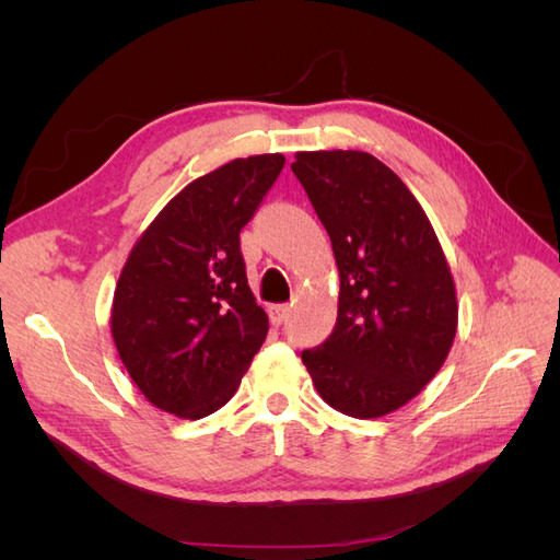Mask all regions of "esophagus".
Instances as JSON below:
<instances>
[{"label": "esophagus", "mask_w": 560, "mask_h": 560, "mask_svg": "<svg viewBox=\"0 0 560 560\" xmlns=\"http://www.w3.org/2000/svg\"><path fill=\"white\" fill-rule=\"evenodd\" d=\"M268 313H270V322H273L276 327H280L282 322H284L287 317H290L292 306H290V303H278V306H270Z\"/></svg>", "instance_id": "obj_1"}]
</instances>
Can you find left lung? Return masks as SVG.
I'll list each match as a JSON object with an SVG mask.
<instances>
[{
	"label": "left lung",
	"instance_id": "8db88e82",
	"mask_svg": "<svg viewBox=\"0 0 560 560\" xmlns=\"http://www.w3.org/2000/svg\"><path fill=\"white\" fill-rule=\"evenodd\" d=\"M292 171L341 278L334 331L301 360L331 409L362 420L393 413L453 346L457 299L444 249L409 186L366 151H299Z\"/></svg>",
	"mask_w": 560,
	"mask_h": 560
}]
</instances>
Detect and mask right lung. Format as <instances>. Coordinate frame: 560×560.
I'll use <instances>...</instances> for the list:
<instances>
[{
	"label": "right lung",
	"instance_id": "1",
	"mask_svg": "<svg viewBox=\"0 0 560 560\" xmlns=\"http://www.w3.org/2000/svg\"><path fill=\"white\" fill-rule=\"evenodd\" d=\"M282 154L235 159L167 202L128 254L112 336L140 393L184 420L235 395L268 334L241 254V229L278 179Z\"/></svg>",
	"mask_w": 560,
	"mask_h": 560
}]
</instances>
